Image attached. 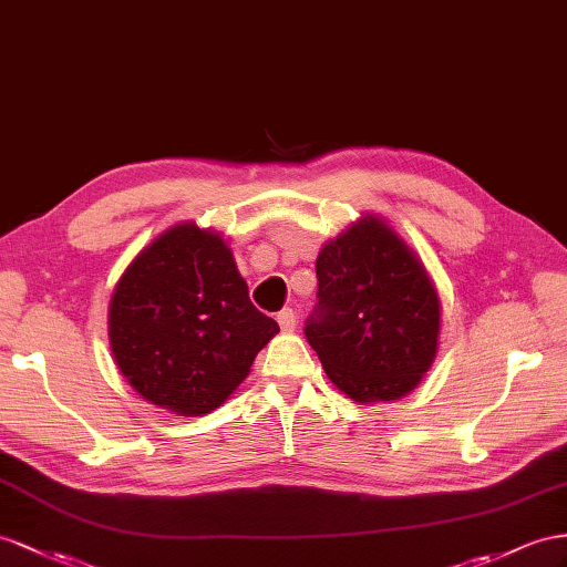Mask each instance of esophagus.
Wrapping results in <instances>:
<instances>
[{"instance_id":"esophagus-1","label":"esophagus","mask_w":567,"mask_h":567,"mask_svg":"<svg viewBox=\"0 0 567 567\" xmlns=\"http://www.w3.org/2000/svg\"><path fill=\"white\" fill-rule=\"evenodd\" d=\"M278 323H280L282 332H292V330L297 328V316H295V311H292V309H282V311L278 313Z\"/></svg>"}]
</instances>
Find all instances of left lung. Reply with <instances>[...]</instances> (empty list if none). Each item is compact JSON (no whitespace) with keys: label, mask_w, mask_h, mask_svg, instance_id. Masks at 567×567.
<instances>
[{"label":"left lung","mask_w":567,"mask_h":567,"mask_svg":"<svg viewBox=\"0 0 567 567\" xmlns=\"http://www.w3.org/2000/svg\"><path fill=\"white\" fill-rule=\"evenodd\" d=\"M318 309L307 323L330 383L359 404L400 400L439 354L441 297L424 260L381 215L323 244Z\"/></svg>","instance_id":"left-lung-1"}]
</instances>
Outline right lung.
Here are the masks:
<instances>
[{
    "instance_id": "obj_1",
    "label": "right lung",
    "mask_w": 567,
    "mask_h": 567,
    "mask_svg": "<svg viewBox=\"0 0 567 567\" xmlns=\"http://www.w3.org/2000/svg\"><path fill=\"white\" fill-rule=\"evenodd\" d=\"M278 332L249 301L227 239L196 223L172 225L143 246L107 309L110 350L124 381L177 416L220 408Z\"/></svg>"
}]
</instances>
